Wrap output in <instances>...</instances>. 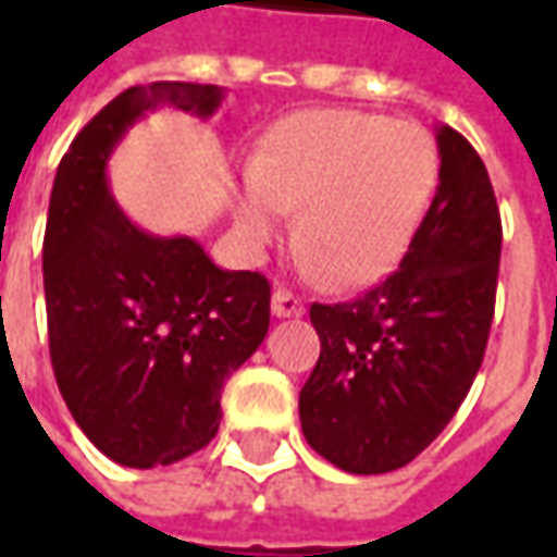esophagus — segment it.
I'll return each mask as SVG.
<instances>
[{"instance_id": "1", "label": "esophagus", "mask_w": 557, "mask_h": 557, "mask_svg": "<svg viewBox=\"0 0 557 557\" xmlns=\"http://www.w3.org/2000/svg\"><path fill=\"white\" fill-rule=\"evenodd\" d=\"M271 313L277 315V319H298L304 313V304L289 289H277L271 295Z\"/></svg>"}]
</instances>
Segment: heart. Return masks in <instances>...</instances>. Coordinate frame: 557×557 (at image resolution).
<instances>
[{
    "label": "heart",
    "mask_w": 557,
    "mask_h": 557,
    "mask_svg": "<svg viewBox=\"0 0 557 557\" xmlns=\"http://www.w3.org/2000/svg\"><path fill=\"white\" fill-rule=\"evenodd\" d=\"M426 127L361 110H301L268 127L232 202L235 232L262 253L298 208L295 238L334 289L385 280L409 253L438 187Z\"/></svg>",
    "instance_id": "obj_1"
}]
</instances>
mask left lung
Instances as JSON below:
<instances>
[{"label":"left lung","mask_w":557,"mask_h":557,"mask_svg":"<svg viewBox=\"0 0 557 557\" xmlns=\"http://www.w3.org/2000/svg\"><path fill=\"white\" fill-rule=\"evenodd\" d=\"M438 187L399 271L349 304H313L322 351L298 397L315 454L387 474L426 450L478 375L495 313L502 218L490 172L454 127H435Z\"/></svg>","instance_id":"obj_1"}]
</instances>
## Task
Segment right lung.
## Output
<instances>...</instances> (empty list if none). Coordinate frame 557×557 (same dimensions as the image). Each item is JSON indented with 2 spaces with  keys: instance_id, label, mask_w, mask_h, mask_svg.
<instances>
[{
  "instance_id": "right-lung-1",
  "label": "right lung",
  "mask_w": 557,
  "mask_h": 557,
  "mask_svg": "<svg viewBox=\"0 0 557 557\" xmlns=\"http://www.w3.org/2000/svg\"><path fill=\"white\" fill-rule=\"evenodd\" d=\"M226 91L131 86L71 143L44 232V298L55 382L89 442L127 468L172 466L218 435L220 391L268 334L271 286L223 271L187 235L139 230L115 202L107 163L170 103L208 119Z\"/></svg>"
}]
</instances>
